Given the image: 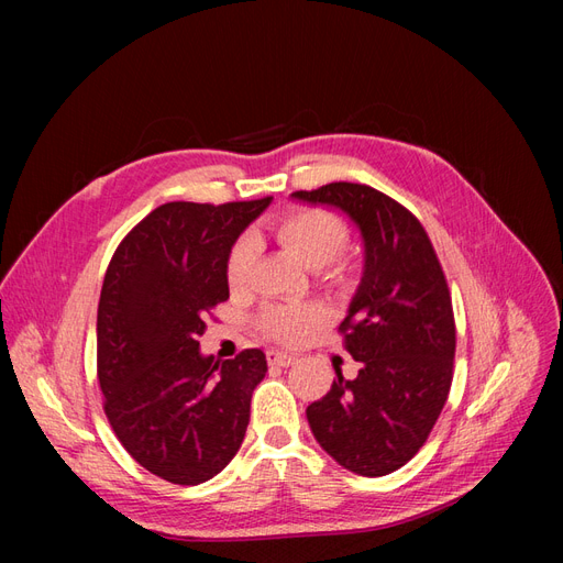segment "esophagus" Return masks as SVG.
<instances>
[{"label":"esophagus","instance_id":"34e87169","mask_svg":"<svg viewBox=\"0 0 563 563\" xmlns=\"http://www.w3.org/2000/svg\"><path fill=\"white\" fill-rule=\"evenodd\" d=\"M267 362H269V364H277V366H291V364H296V354L279 352V350H269V352H267Z\"/></svg>","mask_w":563,"mask_h":563}]
</instances>
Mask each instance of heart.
<instances>
[{
    "label": "heart",
    "mask_w": 563,
    "mask_h": 563,
    "mask_svg": "<svg viewBox=\"0 0 563 563\" xmlns=\"http://www.w3.org/2000/svg\"><path fill=\"white\" fill-rule=\"evenodd\" d=\"M272 232L277 242L298 255L305 265L312 269L321 267V275L329 282H347L350 267L335 261V255L347 242V228L335 213L323 209L288 211L277 220ZM255 255H258V244L253 236H242L232 244L225 261V277L232 291H242L249 284ZM319 319L321 312L312 302H272L261 312V329L284 343H294Z\"/></svg>",
    "instance_id": "1"
}]
</instances>
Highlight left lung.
<instances>
[{
	"label": "left lung",
	"instance_id": "8db88e82",
	"mask_svg": "<svg viewBox=\"0 0 563 563\" xmlns=\"http://www.w3.org/2000/svg\"><path fill=\"white\" fill-rule=\"evenodd\" d=\"M291 197L343 211L364 242L362 282L340 323L360 373L347 380L335 368L308 422L338 465L385 476L420 451L449 399L455 321L444 269L420 220L368 185L329 183Z\"/></svg>",
	"mask_w": 563,
	"mask_h": 563
}]
</instances>
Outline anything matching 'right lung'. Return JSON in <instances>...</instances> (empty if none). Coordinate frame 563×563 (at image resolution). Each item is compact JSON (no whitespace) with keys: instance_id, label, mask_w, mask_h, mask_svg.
I'll list each match as a JSON object with an SVG mask.
<instances>
[{"instance_id":"right-lung-1","label":"right lung","mask_w":563,"mask_h":563,"mask_svg":"<svg viewBox=\"0 0 563 563\" xmlns=\"http://www.w3.org/2000/svg\"><path fill=\"white\" fill-rule=\"evenodd\" d=\"M269 201L162 203L108 265L96 323L106 416L135 463L172 484L213 479L244 441L265 354L220 362L199 352V335L230 298L232 244Z\"/></svg>"}]
</instances>
